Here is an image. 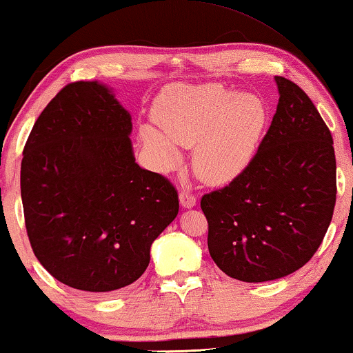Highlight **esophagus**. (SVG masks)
Instances as JSON below:
<instances>
[{"mask_svg":"<svg viewBox=\"0 0 353 353\" xmlns=\"http://www.w3.org/2000/svg\"><path fill=\"white\" fill-rule=\"evenodd\" d=\"M179 201H181V205L185 207V209H190V207L195 205V202H197V199H195V195L192 192H188V190H182L179 194Z\"/></svg>","mask_w":353,"mask_h":353,"instance_id":"1","label":"esophagus"}]
</instances>
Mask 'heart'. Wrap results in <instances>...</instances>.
I'll return each instance as SVG.
<instances>
[{
  "mask_svg": "<svg viewBox=\"0 0 353 353\" xmlns=\"http://www.w3.org/2000/svg\"><path fill=\"white\" fill-rule=\"evenodd\" d=\"M158 126L139 133L156 164L176 165L181 146L194 148L192 165L207 184H225L245 171L265 128V108L256 97L219 85H174L158 100Z\"/></svg>",
  "mask_w": 353,
  "mask_h": 353,
  "instance_id": "1",
  "label": "heart"
}]
</instances>
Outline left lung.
<instances>
[{"label":"left lung","mask_w":353,"mask_h":353,"mask_svg":"<svg viewBox=\"0 0 353 353\" xmlns=\"http://www.w3.org/2000/svg\"><path fill=\"white\" fill-rule=\"evenodd\" d=\"M274 80L278 107L256 154L230 184L201 199L212 260L246 283L303 268L324 240L337 194L330 130L303 88Z\"/></svg>","instance_id":"obj_1"}]
</instances>
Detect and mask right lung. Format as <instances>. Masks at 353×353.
Listing matches in <instances>:
<instances>
[{
	"instance_id": "obj_1",
	"label": "right lung",
	"mask_w": 353,
	"mask_h": 353,
	"mask_svg": "<svg viewBox=\"0 0 353 353\" xmlns=\"http://www.w3.org/2000/svg\"><path fill=\"white\" fill-rule=\"evenodd\" d=\"M131 117L99 82H72L42 110L23 151L21 199L31 248L57 281L110 292L150 265L179 195L139 168Z\"/></svg>"
}]
</instances>
